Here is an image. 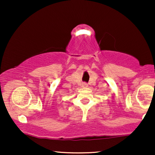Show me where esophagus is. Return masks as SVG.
<instances>
[{
  "mask_svg": "<svg viewBox=\"0 0 155 155\" xmlns=\"http://www.w3.org/2000/svg\"><path fill=\"white\" fill-rule=\"evenodd\" d=\"M88 85H87V83H83L82 84V87H87Z\"/></svg>",
  "mask_w": 155,
  "mask_h": 155,
  "instance_id": "1",
  "label": "esophagus"
}]
</instances>
